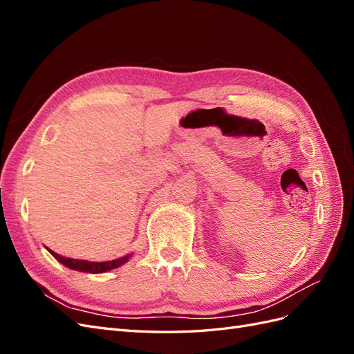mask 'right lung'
Masks as SVG:
<instances>
[{"label":"right lung","mask_w":354,"mask_h":354,"mask_svg":"<svg viewBox=\"0 0 354 354\" xmlns=\"http://www.w3.org/2000/svg\"><path fill=\"white\" fill-rule=\"evenodd\" d=\"M47 248V246H46ZM47 251L55 257V259L62 263L63 266H66L71 270H78L84 273H106L109 270L118 269L122 264H125L128 260L131 259L133 254H127L124 257H120V259H115L111 261H87V260H77V259H68V257H63L56 254L55 251H51L47 248Z\"/></svg>","instance_id":"add662e5"}]
</instances>
